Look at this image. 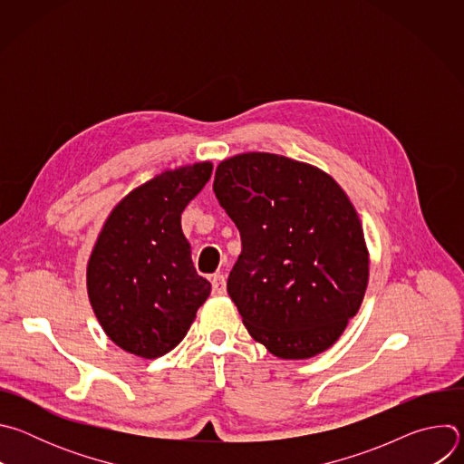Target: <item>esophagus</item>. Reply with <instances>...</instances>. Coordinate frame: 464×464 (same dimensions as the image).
Instances as JSON below:
<instances>
[{
	"mask_svg": "<svg viewBox=\"0 0 464 464\" xmlns=\"http://www.w3.org/2000/svg\"><path fill=\"white\" fill-rule=\"evenodd\" d=\"M213 294L215 295H224L226 294V277L222 274L213 276Z\"/></svg>",
	"mask_w": 464,
	"mask_h": 464,
	"instance_id": "obj_1",
	"label": "esophagus"
}]
</instances>
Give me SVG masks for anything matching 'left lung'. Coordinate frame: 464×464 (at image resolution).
Listing matches in <instances>:
<instances>
[{
    "instance_id": "left-lung-1",
    "label": "left lung",
    "mask_w": 464,
    "mask_h": 464,
    "mask_svg": "<svg viewBox=\"0 0 464 464\" xmlns=\"http://www.w3.org/2000/svg\"><path fill=\"white\" fill-rule=\"evenodd\" d=\"M213 190L240 231L227 294L251 338L286 360L328 349L356 315L369 279L347 194L319 169L266 152L222 161Z\"/></svg>"
}]
</instances>
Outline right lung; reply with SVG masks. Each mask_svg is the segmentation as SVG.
I'll return each mask as SVG.
<instances>
[{
  "instance_id": "obj_1",
  "label": "right lung",
  "mask_w": 464,
  "mask_h": 464,
  "mask_svg": "<svg viewBox=\"0 0 464 464\" xmlns=\"http://www.w3.org/2000/svg\"><path fill=\"white\" fill-rule=\"evenodd\" d=\"M211 172V163H194L143 183L115 206L97 238L88 262L90 303L126 353L160 358L172 351L211 294L181 233V213Z\"/></svg>"
}]
</instances>
